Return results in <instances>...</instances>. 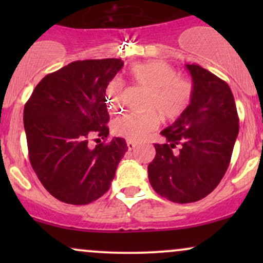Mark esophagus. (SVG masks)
<instances>
[{
  "label": "esophagus",
  "instance_id": "esophagus-1",
  "mask_svg": "<svg viewBox=\"0 0 263 263\" xmlns=\"http://www.w3.org/2000/svg\"><path fill=\"white\" fill-rule=\"evenodd\" d=\"M127 148H128L129 151L135 149V148H136V143H134V142H131V141H128V142H127Z\"/></svg>",
  "mask_w": 263,
  "mask_h": 263
}]
</instances>
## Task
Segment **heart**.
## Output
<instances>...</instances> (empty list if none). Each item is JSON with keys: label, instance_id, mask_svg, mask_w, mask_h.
I'll return each instance as SVG.
<instances>
[{"label": "heart", "instance_id": "1", "mask_svg": "<svg viewBox=\"0 0 263 263\" xmlns=\"http://www.w3.org/2000/svg\"><path fill=\"white\" fill-rule=\"evenodd\" d=\"M129 77L137 85L149 90L151 95L144 104V110L149 112L141 115H125L112 123L114 132L120 137L131 142H141L155 131L159 123V115L163 119L174 120L189 106L193 96V83L183 77L168 63H141L129 69ZM122 83L111 80L106 87V104L111 112L121 110Z\"/></svg>", "mask_w": 263, "mask_h": 263}]
</instances>
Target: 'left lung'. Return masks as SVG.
<instances>
[{
  "label": "left lung",
  "mask_w": 263,
  "mask_h": 263,
  "mask_svg": "<svg viewBox=\"0 0 263 263\" xmlns=\"http://www.w3.org/2000/svg\"><path fill=\"white\" fill-rule=\"evenodd\" d=\"M193 79L189 106L161 132L148 164L152 188L173 203H194L210 194L228 171L238 134L234 95L224 80L198 64H186Z\"/></svg>",
  "instance_id": "obj_1"
}]
</instances>
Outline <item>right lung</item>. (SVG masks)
Segmentation results:
<instances>
[{
  "instance_id": "1",
  "label": "right lung",
  "mask_w": 263,
  "mask_h": 263,
  "mask_svg": "<svg viewBox=\"0 0 263 263\" xmlns=\"http://www.w3.org/2000/svg\"><path fill=\"white\" fill-rule=\"evenodd\" d=\"M122 66L115 58L77 60L45 75L26 102L29 162L63 203L84 205L102 197L127 151L123 138L106 142V87ZM91 139L104 142L91 149Z\"/></svg>"
}]
</instances>
